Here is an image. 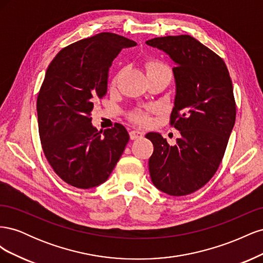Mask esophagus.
I'll return each mask as SVG.
<instances>
[{
    "instance_id": "1",
    "label": "esophagus",
    "mask_w": 263,
    "mask_h": 263,
    "mask_svg": "<svg viewBox=\"0 0 263 263\" xmlns=\"http://www.w3.org/2000/svg\"><path fill=\"white\" fill-rule=\"evenodd\" d=\"M129 136H130V139L132 140H135V139H138V138H141L142 136H144V133L140 132V130H132L129 133Z\"/></svg>"
}]
</instances>
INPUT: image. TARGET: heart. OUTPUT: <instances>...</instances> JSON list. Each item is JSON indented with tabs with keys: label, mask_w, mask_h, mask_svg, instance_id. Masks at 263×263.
I'll list each match as a JSON object with an SVG mask.
<instances>
[{
	"label": "heart",
	"mask_w": 263,
	"mask_h": 263,
	"mask_svg": "<svg viewBox=\"0 0 263 263\" xmlns=\"http://www.w3.org/2000/svg\"><path fill=\"white\" fill-rule=\"evenodd\" d=\"M160 70H169L168 67H166L164 63L158 61V60H153L150 61L147 65V73H151V72H156V71H160ZM119 74H117L114 79H113V85H115L117 83ZM153 110V107L148 108V110H144V109H135L134 112L130 113V118L133 121L137 122L139 124H147L150 121V116H149V112Z\"/></svg>",
	"instance_id": "b5f03b06"
}]
</instances>
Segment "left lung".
<instances>
[{
	"label": "left lung",
	"instance_id": "8db88e82",
	"mask_svg": "<svg viewBox=\"0 0 263 263\" xmlns=\"http://www.w3.org/2000/svg\"><path fill=\"white\" fill-rule=\"evenodd\" d=\"M146 44L177 63L170 125L181 133L173 147L161 135H146L154 145L151 181L169 195H187L213 178L225 155L236 119L233 82L224 60L189 35L157 37Z\"/></svg>",
	"mask_w": 263,
	"mask_h": 263
}]
</instances>
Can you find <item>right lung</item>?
<instances>
[{"instance_id": "1", "label": "right lung", "mask_w": 263, "mask_h": 263, "mask_svg": "<svg viewBox=\"0 0 263 263\" xmlns=\"http://www.w3.org/2000/svg\"><path fill=\"white\" fill-rule=\"evenodd\" d=\"M130 39L101 33L62 48L50 62L37 97L43 151L55 174L79 189L105 182L123 155L129 135L115 123L92 126L94 101L107 92L108 68Z\"/></svg>"}]
</instances>
